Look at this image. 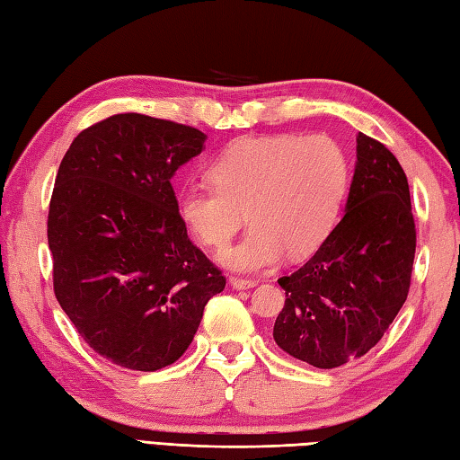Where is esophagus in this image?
I'll use <instances>...</instances> for the list:
<instances>
[{"label":"esophagus","mask_w":460,"mask_h":460,"mask_svg":"<svg viewBox=\"0 0 460 460\" xmlns=\"http://www.w3.org/2000/svg\"><path fill=\"white\" fill-rule=\"evenodd\" d=\"M231 287L237 288V290H249L257 285V280H249V279H239V277H231L229 279Z\"/></svg>","instance_id":"esophagus-1"}]
</instances>
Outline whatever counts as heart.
<instances>
[{"label": "heart", "mask_w": 460, "mask_h": 460, "mask_svg": "<svg viewBox=\"0 0 460 460\" xmlns=\"http://www.w3.org/2000/svg\"><path fill=\"white\" fill-rule=\"evenodd\" d=\"M213 185H188L178 215L203 245L221 249L252 225L219 261L231 270L259 272L282 257H308L334 229L349 185L344 148L326 134L245 136L213 160Z\"/></svg>", "instance_id": "b5f03b06"}]
</instances>
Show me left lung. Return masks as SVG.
I'll list each match as a JSON object with an SVG mask.
<instances>
[{"label":"left lung","mask_w":460,"mask_h":460,"mask_svg":"<svg viewBox=\"0 0 460 460\" xmlns=\"http://www.w3.org/2000/svg\"><path fill=\"white\" fill-rule=\"evenodd\" d=\"M344 215L305 267L279 279L277 346L332 369L374 348L407 300L415 221L407 175L384 144L358 134Z\"/></svg>","instance_id":"obj_1"}]
</instances>
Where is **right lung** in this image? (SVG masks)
I'll return each instance as SVG.
<instances>
[{"mask_svg":"<svg viewBox=\"0 0 460 460\" xmlns=\"http://www.w3.org/2000/svg\"><path fill=\"white\" fill-rule=\"evenodd\" d=\"M205 138L185 124L114 114L76 136L58 165L47 219L55 296L116 366L173 364L225 288L190 241L172 188Z\"/></svg>","mask_w":460,"mask_h":460,"instance_id":"add662e5","label":"right lung"}]
</instances>
